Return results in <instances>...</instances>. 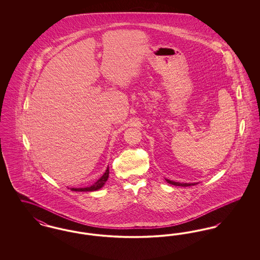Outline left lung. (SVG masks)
<instances>
[{"label": "left lung", "mask_w": 260, "mask_h": 260, "mask_svg": "<svg viewBox=\"0 0 260 260\" xmlns=\"http://www.w3.org/2000/svg\"><path fill=\"white\" fill-rule=\"evenodd\" d=\"M166 180L168 181V183H170V184H173V185L175 186H183V187H186V186H192L198 184V183H179V182H174V181L169 180V179H166Z\"/></svg>", "instance_id": "8db88e82"}]
</instances>
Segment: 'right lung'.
Listing matches in <instances>:
<instances>
[{"instance_id": "obj_1", "label": "right lung", "mask_w": 260, "mask_h": 260, "mask_svg": "<svg viewBox=\"0 0 260 260\" xmlns=\"http://www.w3.org/2000/svg\"><path fill=\"white\" fill-rule=\"evenodd\" d=\"M108 176H109V167L107 168L106 172L104 173V174L99 178V180L93 183L91 186H88V187H84V188H71L72 191H78V192H90V191H95V190H99L102 186L105 184V182L107 181L108 179Z\"/></svg>"}]
</instances>
